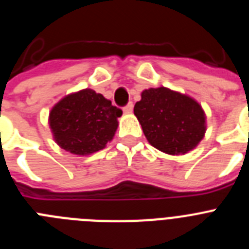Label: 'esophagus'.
Listing matches in <instances>:
<instances>
[{
	"instance_id": "34e87169",
	"label": "esophagus",
	"mask_w": 249,
	"mask_h": 249,
	"mask_svg": "<svg viewBox=\"0 0 249 249\" xmlns=\"http://www.w3.org/2000/svg\"><path fill=\"white\" fill-rule=\"evenodd\" d=\"M132 111H133V103L132 102H129L126 107H123V112L124 113H132Z\"/></svg>"
}]
</instances>
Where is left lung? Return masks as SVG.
Returning a JSON list of instances; mask_svg holds the SVG:
<instances>
[{"label":"left lung","instance_id":"left-lung-1","mask_svg":"<svg viewBox=\"0 0 249 249\" xmlns=\"http://www.w3.org/2000/svg\"><path fill=\"white\" fill-rule=\"evenodd\" d=\"M135 116L151 146L167 155H186L206 133V113L195 98L167 87L144 89Z\"/></svg>","mask_w":249,"mask_h":249}]
</instances>
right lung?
<instances>
[{
  "instance_id": "obj_1",
  "label": "right lung",
  "mask_w": 249,
  "mask_h": 249,
  "mask_svg": "<svg viewBox=\"0 0 249 249\" xmlns=\"http://www.w3.org/2000/svg\"><path fill=\"white\" fill-rule=\"evenodd\" d=\"M122 111L93 89H85L59 100L52 107L48 124L53 140L72 155L89 156L113 140Z\"/></svg>"
}]
</instances>
